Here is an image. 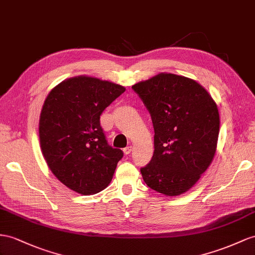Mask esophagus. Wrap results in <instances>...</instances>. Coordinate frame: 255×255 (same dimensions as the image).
<instances>
[{
  "label": "esophagus",
  "instance_id": "1",
  "mask_svg": "<svg viewBox=\"0 0 255 255\" xmlns=\"http://www.w3.org/2000/svg\"><path fill=\"white\" fill-rule=\"evenodd\" d=\"M131 151H132V145H129V146H127V147L123 149V152L125 155H129L130 153H131Z\"/></svg>",
  "mask_w": 255,
  "mask_h": 255
}]
</instances>
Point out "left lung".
I'll list each match as a JSON object with an SVG mask.
<instances>
[{"label":"left lung","mask_w":255,"mask_h":255,"mask_svg":"<svg viewBox=\"0 0 255 255\" xmlns=\"http://www.w3.org/2000/svg\"><path fill=\"white\" fill-rule=\"evenodd\" d=\"M151 113L153 157L141 168L148 187L175 197L196 184L214 158L220 114L211 95L190 77L161 73L134 84Z\"/></svg>","instance_id":"8db88e82"}]
</instances>
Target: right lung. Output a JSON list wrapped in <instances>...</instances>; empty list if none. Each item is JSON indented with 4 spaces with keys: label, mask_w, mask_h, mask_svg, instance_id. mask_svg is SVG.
I'll use <instances>...</instances> for the list:
<instances>
[{
    "label": "right lung",
    "mask_w": 255,
    "mask_h": 255,
    "mask_svg": "<svg viewBox=\"0 0 255 255\" xmlns=\"http://www.w3.org/2000/svg\"><path fill=\"white\" fill-rule=\"evenodd\" d=\"M126 88L98 77L67 78L49 91L38 122L40 145L50 171L81 195L103 191L123 151L108 144L100 115Z\"/></svg>",
    "instance_id": "obj_1"
}]
</instances>
